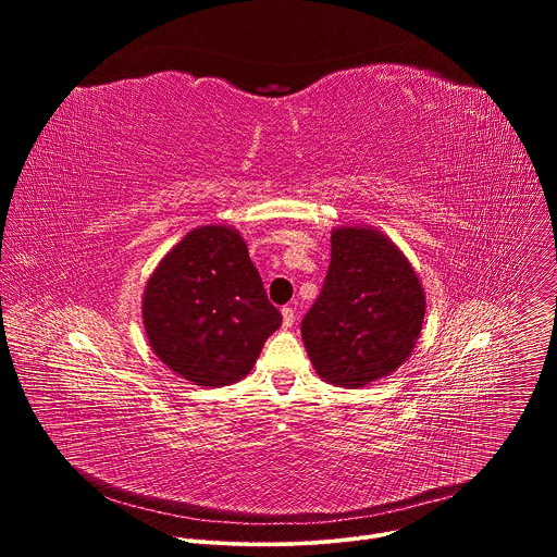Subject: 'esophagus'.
I'll list each match as a JSON object with an SVG mask.
<instances>
[{
	"mask_svg": "<svg viewBox=\"0 0 557 557\" xmlns=\"http://www.w3.org/2000/svg\"><path fill=\"white\" fill-rule=\"evenodd\" d=\"M293 322H295V312H293V308H282V324H284V329H290L293 326Z\"/></svg>",
	"mask_w": 557,
	"mask_h": 557,
	"instance_id": "obj_1",
	"label": "esophagus"
}]
</instances>
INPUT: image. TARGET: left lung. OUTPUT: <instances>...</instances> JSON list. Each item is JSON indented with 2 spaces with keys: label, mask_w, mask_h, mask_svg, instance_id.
I'll return each instance as SVG.
<instances>
[{
  "label": "left lung",
  "mask_w": 557,
  "mask_h": 557,
  "mask_svg": "<svg viewBox=\"0 0 557 557\" xmlns=\"http://www.w3.org/2000/svg\"><path fill=\"white\" fill-rule=\"evenodd\" d=\"M331 243L326 282L304 317L301 339L324 381L363 387L412 355L425 290L404 251L379 228L335 226Z\"/></svg>",
  "instance_id": "1"
}]
</instances>
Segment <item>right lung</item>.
<instances>
[{"label": "right lung", "instance_id": "right-lung-1", "mask_svg": "<svg viewBox=\"0 0 557 557\" xmlns=\"http://www.w3.org/2000/svg\"><path fill=\"white\" fill-rule=\"evenodd\" d=\"M149 348L196 385H228L256 366L282 314L267 299L240 231H189L149 275L143 293Z\"/></svg>", "mask_w": 557, "mask_h": 557}]
</instances>
